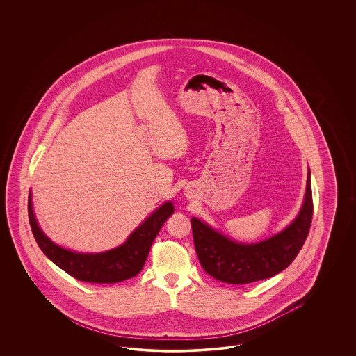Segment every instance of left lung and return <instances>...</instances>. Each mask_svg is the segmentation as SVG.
Masks as SVG:
<instances>
[{"label":"left lung","instance_id":"8db88e82","mask_svg":"<svg viewBox=\"0 0 356 356\" xmlns=\"http://www.w3.org/2000/svg\"><path fill=\"white\" fill-rule=\"evenodd\" d=\"M311 171L302 209L289 226L259 243H238L222 235L205 222L192 218L194 247L209 275L229 283L245 284L266 280L286 269L300 252L312 223Z\"/></svg>","mask_w":356,"mask_h":356}]
</instances>
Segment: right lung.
<instances>
[{
  "label": "right lung",
  "mask_w": 356,
  "mask_h": 356,
  "mask_svg": "<svg viewBox=\"0 0 356 356\" xmlns=\"http://www.w3.org/2000/svg\"><path fill=\"white\" fill-rule=\"evenodd\" d=\"M173 210L171 201L163 204L118 248L100 253H81L57 245L44 234L33 214L31 194L29 195L30 225L44 254L73 278L90 283H118L136 277L146 262L154 238L168 216H172Z\"/></svg>",
  "instance_id": "obj_1"
}]
</instances>
